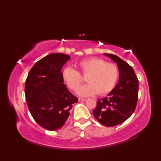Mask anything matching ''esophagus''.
I'll use <instances>...</instances> for the list:
<instances>
[{
  "instance_id": "34e87169",
  "label": "esophagus",
  "mask_w": 161,
  "mask_h": 161,
  "mask_svg": "<svg viewBox=\"0 0 161 161\" xmlns=\"http://www.w3.org/2000/svg\"><path fill=\"white\" fill-rule=\"evenodd\" d=\"M85 100H85V99H83V98H78V101L79 102H84Z\"/></svg>"
}]
</instances>
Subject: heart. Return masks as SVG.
<instances>
[{"label":"heart","mask_w":161,"mask_h":161,"mask_svg":"<svg viewBox=\"0 0 161 161\" xmlns=\"http://www.w3.org/2000/svg\"><path fill=\"white\" fill-rule=\"evenodd\" d=\"M79 73L71 68H66L62 72L63 80L68 88L76 91L83 79L87 76L88 84L78 89L77 93L81 97L96 94L106 95L114 89L119 77V69L115 64L106 62L102 59L89 57L80 61L77 64Z\"/></svg>","instance_id":"obj_1"}]
</instances>
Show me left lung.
Here are the masks:
<instances>
[{
	"instance_id": "obj_1",
	"label": "left lung",
	"mask_w": 161,
	"mask_h": 161,
	"mask_svg": "<svg viewBox=\"0 0 161 161\" xmlns=\"http://www.w3.org/2000/svg\"><path fill=\"white\" fill-rule=\"evenodd\" d=\"M104 54L117 63L119 81L108 96L97 101L93 114L102 125L114 126L126 120L134 112L138 98V80L126 61L115 54Z\"/></svg>"
}]
</instances>
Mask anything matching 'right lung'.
<instances>
[{"label": "right lung", "instance_id": "add662e5", "mask_svg": "<svg viewBox=\"0 0 161 161\" xmlns=\"http://www.w3.org/2000/svg\"><path fill=\"white\" fill-rule=\"evenodd\" d=\"M70 56L48 54L37 61L30 70L25 84L28 107L34 119L49 131L60 129L69 117L77 97L64 82L61 68Z\"/></svg>", "mask_w": 161, "mask_h": 161}]
</instances>
